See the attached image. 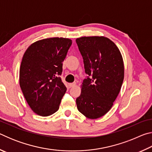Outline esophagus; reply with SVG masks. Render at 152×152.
<instances>
[{
    "mask_svg": "<svg viewBox=\"0 0 152 152\" xmlns=\"http://www.w3.org/2000/svg\"><path fill=\"white\" fill-rule=\"evenodd\" d=\"M76 86V83H70L68 84V86L69 88H72V87H74Z\"/></svg>",
    "mask_w": 152,
    "mask_h": 152,
    "instance_id": "esophagus-1",
    "label": "esophagus"
}]
</instances>
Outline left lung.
Returning <instances> with one entry per match:
<instances>
[{
  "mask_svg": "<svg viewBox=\"0 0 152 152\" xmlns=\"http://www.w3.org/2000/svg\"><path fill=\"white\" fill-rule=\"evenodd\" d=\"M76 42L90 76L81 84L77 108L86 117L96 119L109 111L121 91L124 79L123 57L115 43L104 36L82 37Z\"/></svg>",
  "mask_w": 152,
  "mask_h": 152,
  "instance_id": "1",
  "label": "left lung"
}]
</instances>
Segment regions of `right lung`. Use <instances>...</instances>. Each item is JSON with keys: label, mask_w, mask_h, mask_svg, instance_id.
Returning a JSON list of instances; mask_svg holds the SVG:
<instances>
[{"label": "right lung", "mask_w": 152, "mask_h": 152, "mask_svg": "<svg viewBox=\"0 0 152 152\" xmlns=\"http://www.w3.org/2000/svg\"><path fill=\"white\" fill-rule=\"evenodd\" d=\"M72 43L70 39L51 37L37 41L25 51L19 70V84L33 112L42 117L59 109L66 87L58 76Z\"/></svg>", "instance_id": "1"}]
</instances>
